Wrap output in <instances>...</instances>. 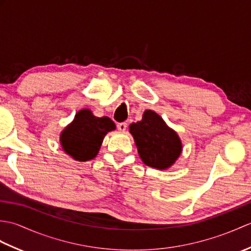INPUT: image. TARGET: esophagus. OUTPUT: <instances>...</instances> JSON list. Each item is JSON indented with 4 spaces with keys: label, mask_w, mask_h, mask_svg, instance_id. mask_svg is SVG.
Instances as JSON below:
<instances>
[{
    "label": "esophagus",
    "mask_w": 251,
    "mask_h": 251,
    "mask_svg": "<svg viewBox=\"0 0 251 251\" xmlns=\"http://www.w3.org/2000/svg\"><path fill=\"white\" fill-rule=\"evenodd\" d=\"M117 128H119V130L121 131V132H125V130H126V128H127V123H120L119 125H117Z\"/></svg>",
    "instance_id": "esophagus-1"
}]
</instances>
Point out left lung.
I'll return each instance as SVG.
<instances>
[{"label":"left lung","mask_w":251,"mask_h":251,"mask_svg":"<svg viewBox=\"0 0 251 251\" xmlns=\"http://www.w3.org/2000/svg\"><path fill=\"white\" fill-rule=\"evenodd\" d=\"M138 153L147 166L167 170L182 153V142L156 112L146 110L142 120L129 125Z\"/></svg>","instance_id":"obj_1"}]
</instances>
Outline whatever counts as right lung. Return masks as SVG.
<instances>
[{"mask_svg": "<svg viewBox=\"0 0 251 251\" xmlns=\"http://www.w3.org/2000/svg\"><path fill=\"white\" fill-rule=\"evenodd\" d=\"M115 128L110 117H97L89 109H82L63 128L59 141L67 155L78 162H87L98 155L105 135Z\"/></svg>", "mask_w": 251, "mask_h": 251, "instance_id": "obj_1", "label": "right lung"}]
</instances>
